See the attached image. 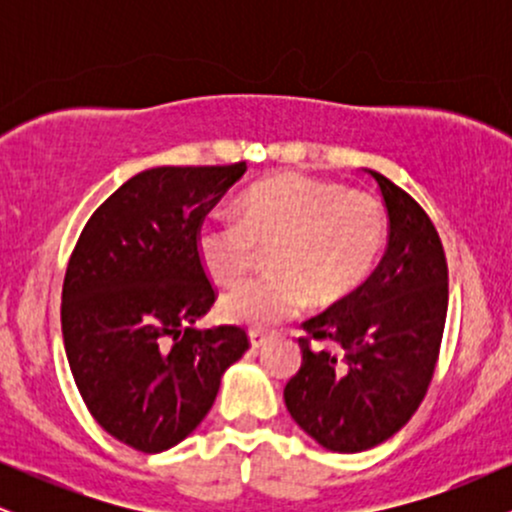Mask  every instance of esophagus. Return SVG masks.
Returning <instances> with one entry per match:
<instances>
[{"label": "esophagus", "instance_id": "obj_1", "mask_svg": "<svg viewBox=\"0 0 512 512\" xmlns=\"http://www.w3.org/2000/svg\"><path fill=\"white\" fill-rule=\"evenodd\" d=\"M269 342V334L267 332H260V330H252L250 332V346L252 349H262L264 344Z\"/></svg>", "mask_w": 512, "mask_h": 512}]
</instances>
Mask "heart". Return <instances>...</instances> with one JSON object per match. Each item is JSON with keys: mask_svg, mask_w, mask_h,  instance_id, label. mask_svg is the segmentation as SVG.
Listing matches in <instances>:
<instances>
[{"mask_svg": "<svg viewBox=\"0 0 512 512\" xmlns=\"http://www.w3.org/2000/svg\"><path fill=\"white\" fill-rule=\"evenodd\" d=\"M240 216L214 214L197 228V257L216 284H233L269 252L274 274L243 281L221 298L226 322L272 327L308 305L337 303L373 272L385 245L383 204L337 182L284 173L252 185Z\"/></svg>", "mask_w": 512, "mask_h": 512, "instance_id": "1", "label": "heart"}]
</instances>
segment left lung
Listing matches in <instances>:
<instances>
[{"mask_svg":"<svg viewBox=\"0 0 512 512\" xmlns=\"http://www.w3.org/2000/svg\"><path fill=\"white\" fill-rule=\"evenodd\" d=\"M368 175L390 219L387 250L366 284L303 322L301 370L284 387L293 421L332 452L370 450L407 424L426 397L448 315L436 226L402 187Z\"/></svg>","mask_w":512,"mask_h":512,"instance_id":"left-lung-1","label":"left lung"}]
</instances>
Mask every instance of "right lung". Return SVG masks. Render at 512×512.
I'll use <instances>...</instances> for the list:
<instances>
[{
    "mask_svg": "<svg viewBox=\"0 0 512 512\" xmlns=\"http://www.w3.org/2000/svg\"><path fill=\"white\" fill-rule=\"evenodd\" d=\"M245 170H142L93 211L72 252L64 351L93 419L129 448L163 452L190 436L248 351L240 327L195 330L216 298L197 228Z\"/></svg>",
    "mask_w": 512,
    "mask_h": 512,
    "instance_id": "obj_1",
    "label": "right lung"
}]
</instances>
